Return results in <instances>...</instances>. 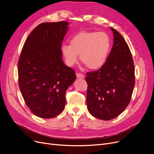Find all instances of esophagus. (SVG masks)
I'll return each mask as SVG.
<instances>
[{"label":"esophagus","mask_w":154,"mask_h":154,"mask_svg":"<svg viewBox=\"0 0 154 154\" xmlns=\"http://www.w3.org/2000/svg\"><path fill=\"white\" fill-rule=\"evenodd\" d=\"M77 78H80V79H83V78H84V75L81 74V73H77Z\"/></svg>","instance_id":"obj_1"}]
</instances>
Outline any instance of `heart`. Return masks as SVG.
<instances>
[{
    "label": "heart",
    "mask_w": 154,
    "mask_h": 154,
    "mask_svg": "<svg viewBox=\"0 0 154 154\" xmlns=\"http://www.w3.org/2000/svg\"><path fill=\"white\" fill-rule=\"evenodd\" d=\"M111 47V40L105 32L81 31L70 40V45L63 44L62 52L67 64L73 66L80 59L90 70L101 68L106 63Z\"/></svg>",
    "instance_id": "b5f03b06"
}]
</instances>
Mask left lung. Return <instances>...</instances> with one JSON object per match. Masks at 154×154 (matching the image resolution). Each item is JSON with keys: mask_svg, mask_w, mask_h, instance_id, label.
Masks as SVG:
<instances>
[{"mask_svg": "<svg viewBox=\"0 0 154 154\" xmlns=\"http://www.w3.org/2000/svg\"><path fill=\"white\" fill-rule=\"evenodd\" d=\"M114 45L103 66L87 73V105L94 117L110 120L119 116L131 100L135 85L134 63L127 42L116 29Z\"/></svg>", "mask_w": 154, "mask_h": 154, "instance_id": "8db88e82", "label": "left lung"}]
</instances>
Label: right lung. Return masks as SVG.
<instances>
[{"mask_svg":"<svg viewBox=\"0 0 154 154\" xmlns=\"http://www.w3.org/2000/svg\"><path fill=\"white\" fill-rule=\"evenodd\" d=\"M69 24H39L26 39L19 57L20 90L27 106L39 117L51 119L60 114L66 91L76 79L75 70L62 60L61 45Z\"/></svg>","mask_w":154,"mask_h":154,"instance_id":"add662e5","label":"right lung"}]
</instances>
